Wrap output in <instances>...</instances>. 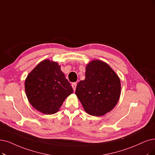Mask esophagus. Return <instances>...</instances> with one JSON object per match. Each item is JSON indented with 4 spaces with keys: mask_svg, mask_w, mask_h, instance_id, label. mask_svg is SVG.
Wrapping results in <instances>:
<instances>
[{
    "mask_svg": "<svg viewBox=\"0 0 155 155\" xmlns=\"http://www.w3.org/2000/svg\"><path fill=\"white\" fill-rule=\"evenodd\" d=\"M76 86H77V84H76V83H72V88H73L74 91H75V90H76Z\"/></svg>",
    "mask_w": 155,
    "mask_h": 155,
    "instance_id": "obj_1",
    "label": "esophagus"
}]
</instances>
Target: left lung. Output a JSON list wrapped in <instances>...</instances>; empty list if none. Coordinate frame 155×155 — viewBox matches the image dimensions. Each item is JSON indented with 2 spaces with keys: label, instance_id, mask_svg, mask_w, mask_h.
<instances>
[{
  "label": "left lung",
  "instance_id": "1",
  "mask_svg": "<svg viewBox=\"0 0 155 155\" xmlns=\"http://www.w3.org/2000/svg\"><path fill=\"white\" fill-rule=\"evenodd\" d=\"M75 93L86 113L101 116L112 110L118 102L120 79L107 64L94 60L86 66L85 79L78 83Z\"/></svg>",
  "mask_w": 155,
  "mask_h": 155
}]
</instances>
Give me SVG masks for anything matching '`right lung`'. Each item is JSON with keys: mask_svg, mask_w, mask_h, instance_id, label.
<instances>
[{"mask_svg": "<svg viewBox=\"0 0 155 155\" xmlns=\"http://www.w3.org/2000/svg\"><path fill=\"white\" fill-rule=\"evenodd\" d=\"M25 90L30 104L45 114L57 113L73 89L56 61L44 60L28 74Z\"/></svg>", "mask_w": 155, "mask_h": 155, "instance_id": "right-lung-1", "label": "right lung"}]
</instances>
